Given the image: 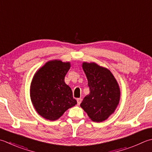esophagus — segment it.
<instances>
[{
    "instance_id": "34e87169",
    "label": "esophagus",
    "mask_w": 152,
    "mask_h": 152,
    "mask_svg": "<svg viewBox=\"0 0 152 152\" xmlns=\"http://www.w3.org/2000/svg\"><path fill=\"white\" fill-rule=\"evenodd\" d=\"M82 101V98H78V99H77V103H78V105H80V104L81 103Z\"/></svg>"
}]
</instances>
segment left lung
<instances>
[{
	"mask_svg": "<svg viewBox=\"0 0 152 152\" xmlns=\"http://www.w3.org/2000/svg\"><path fill=\"white\" fill-rule=\"evenodd\" d=\"M82 68L90 88L80 107L96 123L107 119L114 113L121 99V89L113 74L96 62H84Z\"/></svg>",
	"mask_w": 152,
	"mask_h": 152,
	"instance_id": "8db88e82",
	"label": "left lung"
}]
</instances>
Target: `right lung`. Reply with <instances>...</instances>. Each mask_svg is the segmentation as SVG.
I'll use <instances>...</instances> for the list:
<instances>
[{
  "label": "right lung",
  "mask_w": 152,
  "mask_h": 152,
  "mask_svg": "<svg viewBox=\"0 0 152 152\" xmlns=\"http://www.w3.org/2000/svg\"><path fill=\"white\" fill-rule=\"evenodd\" d=\"M70 68V62L49 61L33 77L29 90L32 105L47 120L58 119L66 110L77 104L72 90L64 82Z\"/></svg>",
  "instance_id": "right-lung-1"
}]
</instances>
